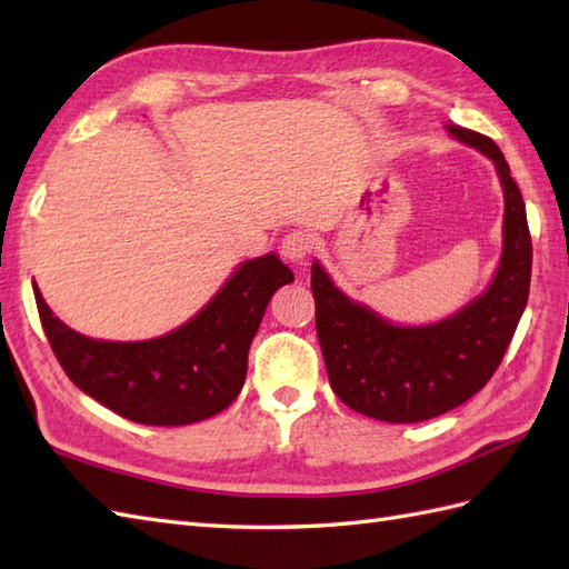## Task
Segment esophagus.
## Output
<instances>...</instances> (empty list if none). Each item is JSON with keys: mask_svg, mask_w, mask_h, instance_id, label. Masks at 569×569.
Listing matches in <instances>:
<instances>
[{"mask_svg": "<svg viewBox=\"0 0 569 569\" xmlns=\"http://www.w3.org/2000/svg\"><path fill=\"white\" fill-rule=\"evenodd\" d=\"M312 251V239L306 232H291L281 241V257L296 266H303Z\"/></svg>", "mask_w": 569, "mask_h": 569, "instance_id": "34e87169", "label": "esophagus"}]
</instances>
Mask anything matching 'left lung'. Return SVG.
Returning <instances> with one entry per match:
<instances>
[{"mask_svg":"<svg viewBox=\"0 0 569 569\" xmlns=\"http://www.w3.org/2000/svg\"><path fill=\"white\" fill-rule=\"evenodd\" d=\"M493 161L503 188V251L491 286L452 318L401 328L349 300L312 261L316 328L332 391L361 416L420 422L462 406L499 369L530 288V244L523 196L497 143L471 129L447 127Z\"/></svg>","mask_w":569,"mask_h":569,"instance_id":"left-lung-1","label":"left lung"}]
</instances>
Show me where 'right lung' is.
Returning <instances> with one entry per match:
<instances>
[{
	"instance_id": "obj_1",
	"label": "right lung",
	"mask_w": 569,
	"mask_h": 569,
	"mask_svg": "<svg viewBox=\"0 0 569 569\" xmlns=\"http://www.w3.org/2000/svg\"><path fill=\"white\" fill-rule=\"evenodd\" d=\"M293 271L276 257L244 261L196 318L156 340H90L60 322L33 286L43 332L68 379L141 426H188L220 413L247 379L253 335Z\"/></svg>"
}]
</instances>
